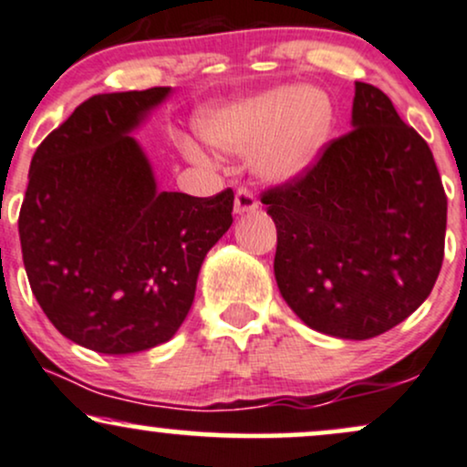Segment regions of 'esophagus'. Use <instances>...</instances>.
Segmentation results:
<instances>
[{
  "instance_id": "esophagus-1",
  "label": "esophagus",
  "mask_w": 467,
  "mask_h": 467,
  "mask_svg": "<svg viewBox=\"0 0 467 467\" xmlns=\"http://www.w3.org/2000/svg\"><path fill=\"white\" fill-rule=\"evenodd\" d=\"M235 213H249L257 210V199L249 188H238L235 190V202H234Z\"/></svg>"
}]
</instances>
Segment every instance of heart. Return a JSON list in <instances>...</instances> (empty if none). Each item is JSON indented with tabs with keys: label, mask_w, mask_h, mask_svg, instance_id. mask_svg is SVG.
Segmentation results:
<instances>
[{
	"label": "heart",
	"mask_w": 467,
	"mask_h": 467,
	"mask_svg": "<svg viewBox=\"0 0 467 467\" xmlns=\"http://www.w3.org/2000/svg\"><path fill=\"white\" fill-rule=\"evenodd\" d=\"M334 109L315 87H282L244 100L213 107L196 118V130L207 144L224 152L257 148L255 168L262 177L286 181L315 161L330 137ZM190 157L199 148L183 141Z\"/></svg>",
	"instance_id": "1"
}]
</instances>
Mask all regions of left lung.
Listing matches in <instances>:
<instances>
[{"label":"left lung","instance_id":"1","mask_svg":"<svg viewBox=\"0 0 467 467\" xmlns=\"http://www.w3.org/2000/svg\"><path fill=\"white\" fill-rule=\"evenodd\" d=\"M352 126L262 202L277 227L273 268L286 304L312 330L365 341L431 295L448 199L429 144L387 93L356 82Z\"/></svg>","mask_w":467,"mask_h":467}]
</instances>
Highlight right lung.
I'll list each match as a JSON object with an SVG mask.
<instances>
[{
	"label": "right lung",
	"mask_w": 467,
	"mask_h": 467,
	"mask_svg": "<svg viewBox=\"0 0 467 467\" xmlns=\"http://www.w3.org/2000/svg\"><path fill=\"white\" fill-rule=\"evenodd\" d=\"M170 87L98 93L36 148L19 212L32 293L69 341L135 354L170 341L207 251L232 227L234 190L159 192L129 133Z\"/></svg>",
	"instance_id": "add662e5"
}]
</instances>
